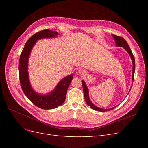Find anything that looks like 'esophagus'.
<instances>
[{
  "label": "esophagus",
  "instance_id": "obj_1",
  "mask_svg": "<svg viewBox=\"0 0 148 148\" xmlns=\"http://www.w3.org/2000/svg\"><path fill=\"white\" fill-rule=\"evenodd\" d=\"M79 73L80 74L83 73H84L83 69H79Z\"/></svg>",
  "mask_w": 148,
  "mask_h": 148
}]
</instances>
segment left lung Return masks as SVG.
Returning a JSON list of instances; mask_svg holds the SVG:
<instances>
[{
    "instance_id": "1",
    "label": "left lung",
    "mask_w": 148,
    "mask_h": 148,
    "mask_svg": "<svg viewBox=\"0 0 148 148\" xmlns=\"http://www.w3.org/2000/svg\"><path fill=\"white\" fill-rule=\"evenodd\" d=\"M113 37L114 38V40L116 42V46L118 47H122L124 49H125L127 52L129 53L130 56H131V58L132 59V62H133V74H132V80H134V71H135V59H134V55L132 53V51L130 48V47L128 44V43L127 42V41L124 40V39L122 37L115 35H112ZM82 86H83V93H84V99L86 102L87 103V104L90 106V107L92 109H94L95 110H97V111H99V112H106V111H109L111 110L112 109H113L115 107H113L112 108H110V109H104V108H99L97 106H95V105L93 104L92 103V102L90 101V100L89 98V92H88V88L86 86V84L84 82V81H82Z\"/></svg>"
}]
</instances>
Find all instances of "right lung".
<instances>
[{
    "label": "right lung",
    "mask_w": 148,
    "mask_h": 148,
    "mask_svg": "<svg viewBox=\"0 0 148 148\" xmlns=\"http://www.w3.org/2000/svg\"><path fill=\"white\" fill-rule=\"evenodd\" d=\"M58 35V33L57 32H54L48 29L38 32L29 39L20 57L18 69L21 89L30 101L42 109H52L63 104L66 98L67 89L73 78V74L65 77L60 81L53 91L46 95H41L36 94L30 85L27 72V64L29 54L33 46L38 40L45 38L55 37Z\"/></svg>",
    "instance_id": "add662e5"
}]
</instances>
